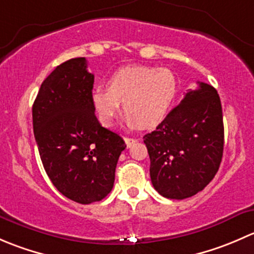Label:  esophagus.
Instances as JSON below:
<instances>
[{"mask_svg": "<svg viewBox=\"0 0 254 254\" xmlns=\"http://www.w3.org/2000/svg\"><path fill=\"white\" fill-rule=\"evenodd\" d=\"M124 141H125V143H127V147H130L132 143L136 142V139H134V137H124Z\"/></svg>", "mask_w": 254, "mask_h": 254, "instance_id": "34e87169", "label": "esophagus"}]
</instances>
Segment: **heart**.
Segmentation results:
<instances>
[{
  "mask_svg": "<svg viewBox=\"0 0 254 254\" xmlns=\"http://www.w3.org/2000/svg\"><path fill=\"white\" fill-rule=\"evenodd\" d=\"M177 89V78L170 68L129 66L115 71L107 89H96L91 102L103 127H112L123 103L127 125L148 129L165 119Z\"/></svg>",
  "mask_w": 254,
  "mask_h": 254,
  "instance_id": "1",
  "label": "heart"
}]
</instances>
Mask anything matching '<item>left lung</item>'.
<instances>
[{"mask_svg":"<svg viewBox=\"0 0 254 254\" xmlns=\"http://www.w3.org/2000/svg\"><path fill=\"white\" fill-rule=\"evenodd\" d=\"M188 91L181 103L146 134L150 177L168 199L195 195L212 181L224 152V122L217 91L210 84Z\"/></svg>","mask_w":254,"mask_h":254,"instance_id":"1","label":"left lung"}]
</instances>
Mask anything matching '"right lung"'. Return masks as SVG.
Listing matches in <instances>:
<instances>
[{"label": "right lung", "mask_w": 254, "mask_h": 254, "mask_svg": "<svg viewBox=\"0 0 254 254\" xmlns=\"http://www.w3.org/2000/svg\"><path fill=\"white\" fill-rule=\"evenodd\" d=\"M94 76L84 58L59 65L33 104V130L47 175L63 195L79 204L106 198L114 186L124 140L99 124L91 97Z\"/></svg>", "instance_id": "obj_1"}]
</instances>
